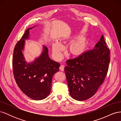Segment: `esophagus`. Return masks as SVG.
Wrapping results in <instances>:
<instances>
[{"mask_svg":"<svg viewBox=\"0 0 121 121\" xmlns=\"http://www.w3.org/2000/svg\"><path fill=\"white\" fill-rule=\"evenodd\" d=\"M64 68L65 66L64 65H61L60 67V69L61 71H64Z\"/></svg>","mask_w":121,"mask_h":121,"instance_id":"34e87169","label":"esophagus"}]
</instances>
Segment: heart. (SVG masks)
<instances>
[{"label": "heart", "mask_w": 121, "mask_h": 121, "mask_svg": "<svg viewBox=\"0 0 121 121\" xmlns=\"http://www.w3.org/2000/svg\"><path fill=\"white\" fill-rule=\"evenodd\" d=\"M85 43L82 40H77L73 42L69 46V52L75 56L81 54L85 48ZM63 46L59 42H56L52 44V52L54 57L57 59L61 56V50Z\"/></svg>", "instance_id": "b5f03b06"}]
</instances>
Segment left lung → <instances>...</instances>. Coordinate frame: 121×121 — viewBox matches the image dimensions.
<instances>
[{"instance_id": "obj_1", "label": "left lung", "mask_w": 121, "mask_h": 121, "mask_svg": "<svg viewBox=\"0 0 121 121\" xmlns=\"http://www.w3.org/2000/svg\"><path fill=\"white\" fill-rule=\"evenodd\" d=\"M110 52L103 35L94 48L67 60L65 67L69 94L74 99L85 100L96 93L108 69Z\"/></svg>"}]
</instances>
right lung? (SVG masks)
I'll use <instances>...</instances> for the list:
<instances>
[{
	"instance_id": "obj_1",
	"label": "right lung",
	"mask_w": 121,
	"mask_h": 121,
	"mask_svg": "<svg viewBox=\"0 0 121 121\" xmlns=\"http://www.w3.org/2000/svg\"><path fill=\"white\" fill-rule=\"evenodd\" d=\"M35 27L27 29L16 44L13 50V68L14 79L22 91L32 99L39 100L49 95L52 77L59 71L60 64L50 59L48 49L44 45L41 54L33 61L28 63L25 60L23 52L25 40L30 38V30Z\"/></svg>"
}]
</instances>
